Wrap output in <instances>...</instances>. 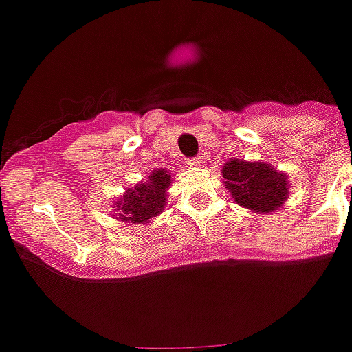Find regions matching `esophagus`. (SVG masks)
<instances>
[{"label": "esophagus", "instance_id": "1", "mask_svg": "<svg viewBox=\"0 0 352 352\" xmlns=\"http://www.w3.org/2000/svg\"><path fill=\"white\" fill-rule=\"evenodd\" d=\"M188 166L189 168H201V166H204V159H201V157L188 159Z\"/></svg>", "mask_w": 352, "mask_h": 352}]
</instances>
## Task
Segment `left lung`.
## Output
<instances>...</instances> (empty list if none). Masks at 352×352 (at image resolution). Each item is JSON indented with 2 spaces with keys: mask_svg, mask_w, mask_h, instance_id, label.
Returning a JSON list of instances; mask_svg holds the SVG:
<instances>
[{
  "mask_svg": "<svg viewBox=\"0 0 352 352\" xmlns=\"http://www.w3.org/2000/svg\"><path fill=\"white\" fill-rule=\"evenodd\" d=\"M223 182L237 206L256 214L276 212L289 200V175L264 161L230 159L221 170Z\"/></svg>",
  "mask_w": 352,
  "mask_h": 352,
  "instance_id": "1",
  "label": "left lung"
}]
</instances>
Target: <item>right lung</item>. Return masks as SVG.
<instances>
[{
  "mask_svg": "<svg viewBox=\"0 0 352 352\" xmlns=\"http://www.w3.org/2000/svg\"><path fill=\"white\" fill-rule=\"evenodd\" d=\"M172 186V173L154 170L145 182L127 188L109 207V216L129 225H145L163 212L168 201V189Z\"/></svg>",
  "mask_w": 352,
  "mask_h": 352,
  "instance_id": "add662e5",
  "label": "right lung"
}]
</instances>
